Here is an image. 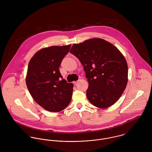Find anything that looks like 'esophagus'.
I'll return each mask as SVG.
<instances>
[{"label": "esophagus", "instance_id": "1", "mask_svg": "<svg viewBox=\"0 0 152 152\" xmlns=\"http://www.w3.org/2000/svg\"><path fill=\"white\" fill-rule=\"evenodd\" d=\"M77 83H78V81H74V82H73V84H74V85H76Z\"/></svg>", "mask_w": 152, "mask_h": 152}]
</instances>
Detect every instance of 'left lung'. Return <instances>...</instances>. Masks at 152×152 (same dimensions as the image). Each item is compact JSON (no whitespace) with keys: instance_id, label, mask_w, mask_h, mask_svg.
Returning <instances> with one entry per match:
<instances>
[{"instance_id":"1","label":"left lung","mask_w":152,"mask_h":152,"mask_svg":"<svg viewBox=\"0 0 152 152\" xmlns=\"http://www.w3.org/2000/svg\"><path fill=\"white\" fill-rule=\"evenodd\" d=\"M69 52L84 66L89 86V101L107 108L121 96L128 81V67L122 53L114 45L99 38L74 44Z\"/></svg>"}]
</instances>
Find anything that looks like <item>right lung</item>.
I'll use <instances>...</instances> for the list:
<instances>
[{
  "label": "right lung",
  "instance_id": "1",
  "mask_svg": "<svg viewBox=\"0 0 152 152\" xmlns=\"http://www.w3.org/2000/svg\"><path fill=\"white\" fill-rule=\"evenodd\" d=\"M71 44L43 48L30 59L26 77L27 88L35 102L49 112H60L69 104L73 84L67 83L59 70Z\"/></svg>",
  "mask_w": 152,
  "mask_h": 152
}]
</instances>
